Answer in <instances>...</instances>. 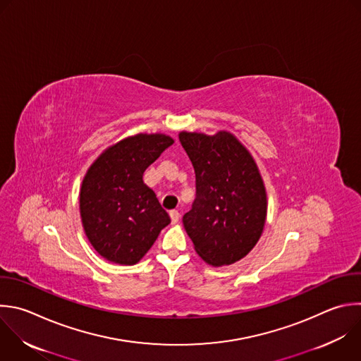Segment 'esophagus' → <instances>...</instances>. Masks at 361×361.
I'll return each instance as SVG.
<instances>
[{
  "mask_svg": "<svg viewBox=\"0 0 361 361\" xmlns=\"http://www.w3.org/2000/svg\"><path fill=\"white\" fill-rule=\"evenodd\" d=\"M170 218H171V222H173V224H177L178 219H180V212H178L177 209L170 211Z\"/></svg>",
  "mask_w": 361,
  "mask_h": 361,
  "instance_id": "1",
  "label": "esophagus"
}]
</instances>
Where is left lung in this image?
Returning <instances> with one entry per match:
<instances>
[{
	"instance_id": "8db88e82",
	"label": "left lung",
	"mask_w": 361,
	"mask_h": 361,
	"mask_svg": "<svg viewBox=\"0 0 361 361\" xmlns=\"http://www.w3.org/2000/svg\"><path fill=\"white\" fill-rule=\"evenodd\" d=\"M195 171L197 197L183 224L195 252L211 267L245 258L264 232L268 200L259 169L232 133L180 132Z\"/></svg>"
}]
</instances>
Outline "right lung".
Returning <instances> with one entry per match:
<instances>
[{
  "instance_id": "1",
  "label": "right lung",
  "mask_w": 361,
  "mask_h": 361,
  "mask_svg": "<svg viewBox=\"0 0 361 361\" xmlns=\"http://www.w3.org/2000/svg\"><path fill=\"white\" fill-rule=\"evenodd\" d=\"M173 143L164 133L129 136L109 146L87 169L79 211L89 243L106 261L137 264L170 224L143 174Z\"/></svg>"
}]
</instances>
